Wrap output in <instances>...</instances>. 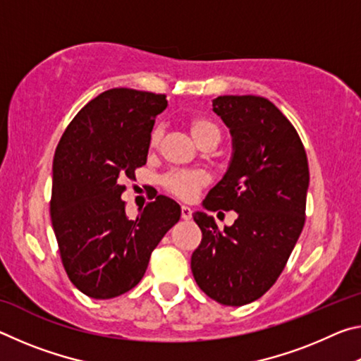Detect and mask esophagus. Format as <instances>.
I'll return each mask as SVG.
<instances>
[{
	"label": "esophagus",
	"mask_w": 361,
	"mask_h": 361,
	"mask_svg": "<svg viewBox=\"0 0 361 361\" xmlns=\"http://www.w3.org/2000/svg\"><path fill=\"white\" fill-rule=\"evenodd\" d=\"M191 216H192V210L189 209V207L183 205V207H181V218L186 219V221H188V219H191Z\"/></svg>",
	"instance_id": "esophagus-1"
}]
</instances>
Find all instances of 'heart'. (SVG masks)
<instances>
[{
  "label": "heart",
  "instance_id": "1",
  "mask_svg": "<svg viewBox=\"0 0 361 361\" xmlns=\"http://www.w3.org/2000/svg\"><path fill=\"white\" fill-rule=\"evenodd\" d=\"M186 126L191 132L192 138L199 145H204L209 140L219 142V129L212 119L205 116H192L186 121ZM162 138V127H154L151 132L149 145L154 148ZM210 183V176L204 172H194V170H178L164 176L162 185L167 191L181 200H192Z\"/></svg>",
  "mask_w": 361,
  "mask_h": 361
}]
</instances>
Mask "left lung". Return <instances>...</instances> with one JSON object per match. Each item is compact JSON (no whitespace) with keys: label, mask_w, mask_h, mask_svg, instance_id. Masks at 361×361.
Masks as SVG:
<instances>
[{"label":"left lung","mask_w":361,"mask_h":361,"mask_svg":"<svg viewBox=\"0 0 361 361\" xmlns=\"http://www.w3.org/2000/svg\"><path fill=\"white\" fill-rule=\"evenodd\" d=\"M213 111L229 127L232 157L204 207L234 210L232 226L195 212L202 242L191 256L199 288L224 305H245L276 283L305 221L309 164L301 138L264 97L223 95Z\"/></svg>","instance_id":"obj_1"}]
</instances>
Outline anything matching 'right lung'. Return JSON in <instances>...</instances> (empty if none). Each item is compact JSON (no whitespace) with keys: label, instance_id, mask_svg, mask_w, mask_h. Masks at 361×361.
I'll return each mask as SVG.
<instances>
[{"label":"right lung","instance_id":"1","mask_svg":"<svg viewBox=\"0 0 361 361\" xmlns=\"http://www.w3.org/2000/svg\"><path fill=\"white\" fill-rule=\"evenodd\" d=\"M164 94L109 89L66 127L52 166L51 219L71 283L94 299H111L143 279L149 256L178 223L175 200L157 195L137 219L126 215L122 180L146 164Z\"/></svg>","mask_w":361,"mask_h":361}]
</instances>
